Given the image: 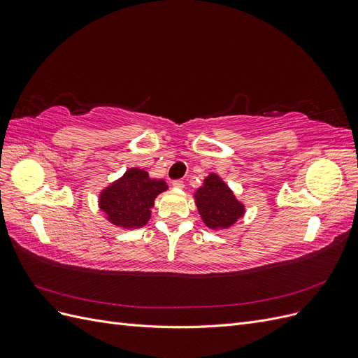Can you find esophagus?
Here are the masks:
<instances>
[{
    "instance_id": "esophagus-1",
    "label": "esophagus",
    "mask_w": 358,
    "mask_h": 358,
    "mask_svg": "<svg viewBox=\"0 0 358 358\" xmlns=\"http://www.w3.org/2000/svg\"><path fill=\"white\" fill-rule=\"evenodd\" d=\"M171 185L175 187L176 189H183V188H185V183H183L182 180H173Z\"/></svg>"
}]
</instances>
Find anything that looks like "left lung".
<instances>
[{
    "label": "left lung",
    "instance_id": "1",
    "mask_svg": "<svg viewBox=\"0 0 358 358\" xmlns=\"http://www.w3.org/2000/svg\"><path fill=\"white\" fill-rule=\"evenodd\" d=\"M194 201L203 224L215 231L230 229L246 213L245 203L216 173L203 179L201 187L194 191Z\"/></svg>",
    "mask_w": 358,
    "mask_h": 358
}]
</instances>
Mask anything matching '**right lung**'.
I'll use <instances>...</instances> for the list:
<instances>
[{"label": "right lung", "instance_id": "1", "mask_svg": "<svg viewBox=\"0 0 358 358\" xmlns=\"http://www.w3.org/2000/svg\"><path fill=\"white\" fill-rule=\"evenodd\" d=\"M167 189L166 180L150 178L143 169L131 167L100 191L99 208L117 229H142L150 220L155 199Z\"/></svg>", "mask_w": 358, "mask_h": 358}]
</instances>
